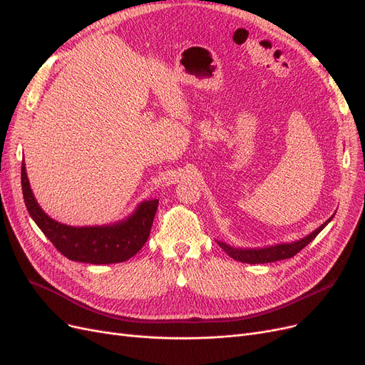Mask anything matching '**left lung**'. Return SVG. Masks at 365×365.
I'll use <instances>...</instances> for the list:
<instances>
[{
	"label": "left lung",
	"mask_w": 365,
	"mask_h": 365,
	"mask_svg": "<svg viewBox=\"0 0 365 365\" xmlns=\"http://www.w3.org/2000/svg\"><path fill=\"white\" fill-rule=\"evenodd\" d=\"M336 215V213H334ZM334 215H332L327 222H324V224L316 228L313 232H310L309 235L303 237V239H299L297 242H292V243H280V245H274V246H265V247H234V246H230L224 242H217V245L224 249L228 255L237 261L240 262H246V264H267V262H274V261H280V259H288V258H292L294 255H297V253L306 247L316 235H318L327 225L328 222H331V219L334 217Z\"/></svg>",
	"instance_id": "left-lung-1"
}]
</instances>
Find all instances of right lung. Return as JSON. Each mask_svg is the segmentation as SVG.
I'll return each instance as SVG.
<instances>
[{"instance_id":"obj_1","label":"right lung","mask_w":365,"mask_h":365,"mask_svg":"<svg viewBox=\"0 0 365 365\" xmlns=\"http://www.w3.org/2000/svg\"><path fill=\"white\" fill-rule=\"evenodd\" d=\"M22 192L26 210L37 227L53 246L71 261L88 264H116L134 257L149 239L158 200H146L137 205L133 215L110 225L71 227L47 216L38 205L29 186L22 161Z\"/></svg>"}]
</instances>
